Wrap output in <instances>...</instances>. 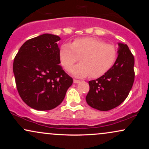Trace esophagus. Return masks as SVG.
<instances>
[{
    "mask_svg": "<svg viewBox=\"0 0 149 149\" xmlns=\"http://www.w3.org/2000/svg\"><path fill=\"white\" fill-rule=\"evenodd\" d=\"M73 83H80V81L79 80L74 79V80H73Z\"/></svg>",
    "mask_w": 149,
    "mask_h": 149,
    "instance_id": "1",
    "label": "esophagus"
}]
</instances>
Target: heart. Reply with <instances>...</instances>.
Here are the masks:
<instances>
[{
  "instance_id": "1",
  "label": "heart",
  "mask_w": 149,
  "mask_h": 149,
  "mask_svg": "<svg viewBox=\"0 0 149 149\" xmlns=\"http://www.w3.org/2000/svg\"><path fill=\"white\" fill-rule=\"evenodd\" d=\"M80 57V64L71 70L73 76L85 78L90 76L97 78L104 76L113 67L118 57L114 45L105 43L92 37L76 38L72 43L65 42L60 46L59 57L61 64L69 71Z\"/></svg>"
}]
</instances>
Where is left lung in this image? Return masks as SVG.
<instances>
[{"label": "left lung", "instance_id": "8db88e82", "mask_svg": "<svg viewBox=\"0 0 149 149\" xmlns=\"http://www.w3.org/2000/svg\"><path fill=\"white\" fill-rule=\"evenodd\" d=\"M118 57L104 76L89 81L86 96L89 106L107 111L117 107L129 95L134 80V58L126 44L118 42Z\"/></svg>", "mask_w": 149, "mask_h": 149}]
</instances>
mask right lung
Wrapping results in <instances>:
<instances>
[{
	"label": "right lung",
	"instance_id": "1",
	"mask_svg": "<svg viewBox=\"0 0 149 149\" xmlns=\"http://www.w3.org/2000/svg\"><path fill=\"white\" fill-rule=\"evenodd\" d=\"M58 36L44 33L26 41L15 56L13 73L22 100L38 111L59 106L72 85L59 65Z\"/></svg>",
	"mask_w": 149,
	"mask_h": 149
}]
</instances>
